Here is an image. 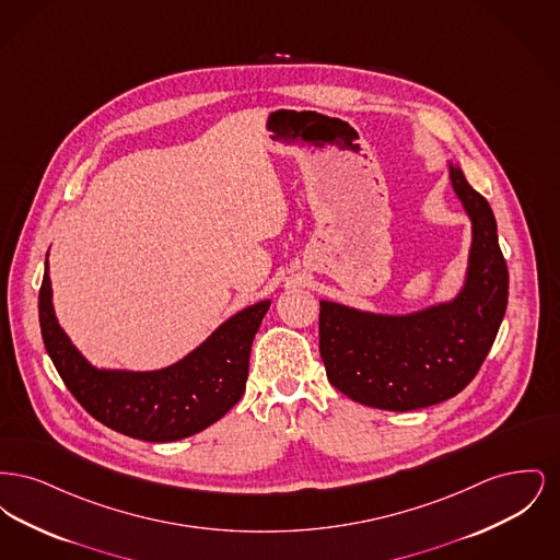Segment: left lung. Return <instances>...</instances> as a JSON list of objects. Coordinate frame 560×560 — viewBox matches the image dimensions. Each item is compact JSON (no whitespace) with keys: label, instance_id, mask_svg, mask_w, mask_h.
<instances>
[{"label":"left lung","instance_id":"1","mask_svg":"<svg viewBox=\"0 0 560 560\" xmlns=\"http://www.w3.org/2000/svg\"><path fill=\"white\" fill-rule=\"evenodd\" d=\"M450 183L470 220L459 290L409 313L319 300V350L329 382L361 405L411 411L452 399L479 372L508 306V268L487 199L453 161Z\"/></svg>","mask_w":560,"mask_h":560}]
</instances>
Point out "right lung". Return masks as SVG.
I'll return each instance as SVG.
<instances>
[{
	"label": "right lung",
	"instance_id": "add662e5",
	"mask_svg": "<svg viewBox=\"0 0 560 560\" xmlns=\"http://www.w3.org/2000/svg\"><path fill=\"white\" fill-rule=\"evenodd\" d=\"M270 302L267 298L241 308L167 368L149 372L96 368L58 323L46 254L39 325L56 372L92 418L132 439L170 443L212 427L240 402L252 342Z\"/></svg>",
	"mask_w": 560,
	"mask_h": 560
}]
</instances>
